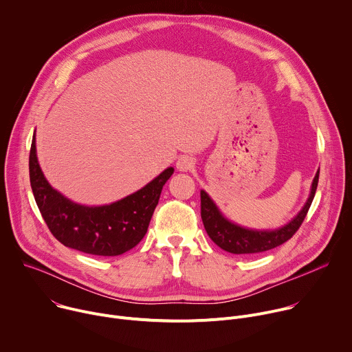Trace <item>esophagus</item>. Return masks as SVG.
I'll list each match as a JSON object with an SVG mask.
<instances>
[{
  "label": "esophagus",
  "mask_w": 352,
  "mask_h": 352,
  "mask_svg": "<svg viewBox=\"0 0 352 352\" xmlns=\"http://www.w3.org/2000/svg\"><path fill=\"white\" fill-rule=\"evenodd\" d=\"M195 167V162L192 157L189 156H182L177 160V168L178 171H182V173H186L189 170H192Z\"/></svg>",
  "instance_id": "obj_1"
}]
</instances>
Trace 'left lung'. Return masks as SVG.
Listing matches in <instances>:
<instances>
[{
	"mask_svg": "<svg viewBox=\"0 0 352 352\" xmlns=\"http://www.w3.org/2000/svg\"><path fill=\"white\" fill-rule=\"evenodd\" d=\"M319 181V170L312 181L309 196L305 205L300 209L287 224L273 228V230H258L241 226L232 220H230L216 205L210 195L200 189V214L208 235L212 241L227 250L230 254L235 255H252L261 254L270 250L285 241H288L295 231L302 224L311 205L315 197V192Z\"/></svg>",
	"mask_w": 352,
	"mask_h": 352,
	"instance_id": "1",
	"label": "left lung"
}]
</instances>
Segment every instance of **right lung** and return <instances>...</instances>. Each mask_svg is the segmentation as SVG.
<instances>
[{"mask_svg": "<svg viewBox=\"0 0 352 352\" xmlns=\"http://www.w3.org/2000/svg\"><path fill=\"white\" fill-rule=\"evenodd\" d=\"M174 168L168 167L139 190L100 206L74 202L44 177L33 135L29 175L38 210L53 235L65 246L97 256H118L136 246L147 232L162 189Z\"/></svg>", "mask_w": 352, "mask_h": 352, "instance_id": "1", "label": "right lung"}]
</instances>
